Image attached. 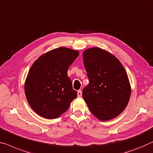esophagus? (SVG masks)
Wrapping results in <instances>:
<instances>
[{
  "mask_svg": "<svg viewBox=\"0 0 153 153\" xmlns=\"http://www.w3.org/2000/svg\"><path fill=\"white\" fill-rule=\"evenodd\" d=\"M77 96H78L79 98H81L82 96V91L81 90H79L77 91Z\"/></svg>",
  "mask_w": 153,
  "mask_h": 153,
  "instance_id": "esophagus-1",
  "label": "esophagus"
}]
</instances>
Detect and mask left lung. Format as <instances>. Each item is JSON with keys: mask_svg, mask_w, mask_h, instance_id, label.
Listing matches in <instances>:
<instances>
[{"mask_svg": "<svg viewBox=\"0 0 153 153\" xmlns=\"http://www.w3.org/2000/svg\"><path fill=\"white\" fill-rule=\"evenodd\" d=\"M90 83L83 97L98 120L107 121L118 116L127 106L131 88L127 73L116 56L99 47L83 53Z\"/></svg>", "mask_w": 153, "mask_h": 153, "instance_id": "1", "label": "left lung"}]
</instances>
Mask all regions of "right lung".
I'll return each mask as SVG.
<instances>
[{
  "label": "right lung",
  "instance_id": "right-lung-1",
  "mask_svg": "<svg viewBox=\"0 0 153 153\" xmlns=\"http://www.w3.org/2000/svg\"><path fill=\"white\" fill-rule=\"evenodd\" d=\"M79 55L78 51L62 46L43 54L33 63L25 92L30 107L39 116L57 118L76 98L68 70Z\"/></svg>",
  "mask_w": 153,
  "mask_h": 153
}]
</instances>
